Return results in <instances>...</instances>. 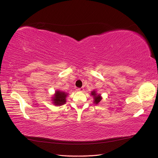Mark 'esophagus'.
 <instances>
[{
	"label": "esophagus",
	"mask_w": 158,
	"mask_h": 158,
	"mask_svg": "<svg viewBox=\"0 0 158 158\" xmlns=\"http://www.w3.org/2000/svg\"><path fill=\"white\" fill-rule=\"evenodd\" d=\"M84 88H78V91H80V92H83V91H84Z\"/></svg>",
	"instance_id": "34e87169"
}]
</instances>
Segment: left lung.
<instances>
[{
  "mask_svg": "<svg viewBox=\"0 0 158 158\" xmlns=\"http://www.w3.org/2000/svg\"><path fill=\"white\" fill-rule=\"evenodd\" d=\"M91 94H92L93 96H94V103L95 104H98L100 102H101V100L102 99V98L101 97V95H100V94H96V92L95 91H92V93H91Z\"/></svg>",
  "mask_w": 158,
  "mask_h": 158,
  "instance_id": "1",
  "label": "left lung"
}]
</instances>
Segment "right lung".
Wrapping results in <instances>:
<instances>
[{
  "label": "right lung",
  "instance_id": "1",
  "mask_svg": "<svg viewBox=\"0 0 158 158\" xmlns=\"http://www.w3.org/2000/svg\"><path fill=\"white\" fill-rule=\"evenodd\" d=\"M67 96V94L61 92L59 90H56L55 94H54V96L52 97V103H53L55 106H62L66 103V98Z\"/></svg>",
  "mask_w": 158,
  "mask_h": 158
}]
</instances>
